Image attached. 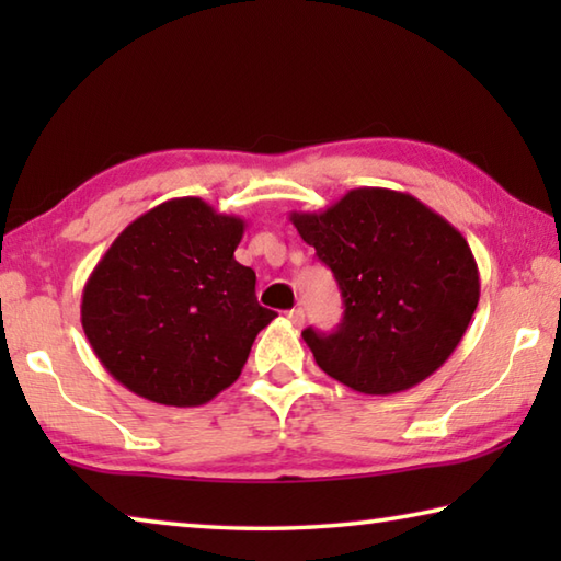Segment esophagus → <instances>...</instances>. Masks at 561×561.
<instances>
[{"label": "esophagus", "instance_id": "obj_1", "mask_svg": "<svg viewBox=\"0 0 561 561\" xmlns=\"http://www.w3.org/2000/svg\"><path fill=\"white\" fill-rule=\"evenodd\" d=\"M287 319L291 321L294 327H301L304 324V309H291V311H287Z\"/></svg>", "mask_w": 561, "mask_h": 561}]
</instances>
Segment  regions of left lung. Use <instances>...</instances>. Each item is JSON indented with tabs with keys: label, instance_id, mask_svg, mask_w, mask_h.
Returning <instances> with one entry per match:
<instances>
[{
	"label": "left lung",
	"instance_id": "1",
	"mask_svg": "<svg viewBox=\"0 0 561 561\" xmlns=\"http://www.w3.org/2000/svg\"><path fill=\"white\" fill-rule=\"evenodd\" d=\"M301 240L334 272L344 321L304 329L319 368L351 391L391 396L450 358L480 299L465 237L417 197L356 187L321 213H289Z\"/></svg>",
	"mask_w": 561,
	"mask_h": 561
}]
</instances>
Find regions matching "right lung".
Listing matches in <instances>:
<instances>
[{"instance_id": "right-lung-1", "label": "right lung", "mask_w": 561, "mask_h": 561, "mask_svg": "<svg viewBox=\"0 0 561 561\" xmlns=\"http://www.w3.org/2000/svg\"><path fill=\"white\" fill-rule=\"evenodd\" d=\"M247 222L173 197L123 230L81 294V327L103 368L146 401L193 408L240 378L277 317L234 260Z\"/></svg>"}]
</instances>
